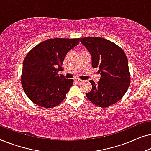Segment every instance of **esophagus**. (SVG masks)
Segmentation results:
<instances>
[{
    "label": "esophagus",
    "instance_id": "obj_1",
    "mask_svg": "<svg viewBox=\"0 0 151 151\" xmlns=\"http://www.w3.org/2000/svg\"><path fill=\"white\" fill-rule=\"evenodd\" d=\"M74 81H75L76 82H77V83H81L83 80L80 79V78H74Z\"/></svg>",
    "mask_w": 151,
    "mask_h": 151
}]
</instances>
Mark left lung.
I'll return each mask as SVG.
<instances>
[{
	"mask_svg": "<svg viewBox=\"0 0 151 151\" xmlns=\"http://www.w3.org/2000/svg\"><path fill=\"white\" fill-rule=\"evenodd\" d=\"M80 42L91 55L92 67L98 68L101 76L97 84L90 80L92 89L86 97L102 108L115 104L126 93L131 82L125 53L117 45L100 37L82 38Z\"/></svg>",
	"mask_w": 151,
	"mask_h": 151,
	"instance_id": "left-lung-1",
	"label": "left lung"
}]
</instances>
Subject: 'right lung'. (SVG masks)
<instances>
[{"label": "right lung", "instance_id": "obj_1", "mask_svg": "<svg viewBox=\"0 0 151 151\" xmlns=\"http://www.w3.org/2000/svg\"><path fill=\"white\" fill-rule=\"evenodd\" d=\"M79 38L48 39L36 45L26 55L22 65V86L34 104L53 108L63 102L73 83L58 72L69 51L79 43Z\"/></svg>", "mask_w": 151, "mask_h": 151}]
</instances>
